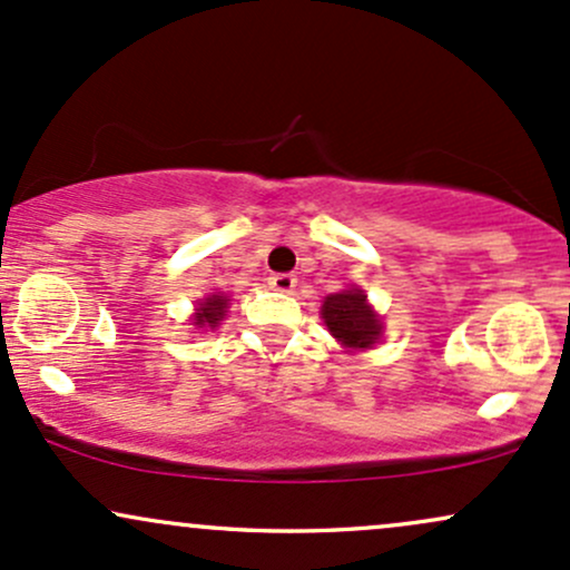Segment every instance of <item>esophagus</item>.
I'll list each match as a JSON object with an SVG mask.
<instances>
[{"label":"esophagus","mask_w":570,"mask_h":570,"mask_svg":"<svg viewBox=\"0 0 570 570\" xmlns=\"http://www.w3.org/2000/svg\"><path fill=\"white\" fill-rule=\"evenodd\" d=\"M267 284H271V289L289 294L294 286H297V278H294L292 273H276V276H271V281H267Z\"/></svg>","instance_id":"1"}]
</instances>
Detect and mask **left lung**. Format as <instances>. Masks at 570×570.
Instances as JSON below:
<instances>
[{"label": "left lung", "instance_id": "8db88e82", "mask_svg": "<svg viewBox=\"0 0 570 570\" xmlns=\"http://www.w3.org/2000/svg\"><path fill=\"white\" fill-rule=\"evenodd\" d=\"M322 318L332 337L343 348L364 351L372 348L383 335V322L375 307L367 303V294L358 286L330 294L322 305Z\"/></svg>", "mask_w": 570, "mask_h": 570}]
</instances>
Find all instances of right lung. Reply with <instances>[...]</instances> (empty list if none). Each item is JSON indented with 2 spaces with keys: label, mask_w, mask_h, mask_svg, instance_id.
<instances>
[{
  "label": "right lung",
  "mask_w": 570,
  "mask_h": 570,
  "mask_svg": "<svg viewBox=\"0 0 570 570\" xmlns=\"http://www.w3.org/2000/svg\"><path fill=\"white\" fill-rule=\"evenodd\" d=\"M227 305H230V299H227L225 292L208 294V297H203L198 307H195L193 324L198 326V330H214V326H219L222 318L227 316Z\"/></svg>",
  "instance_id": "obj_1"
}]
</instances>
